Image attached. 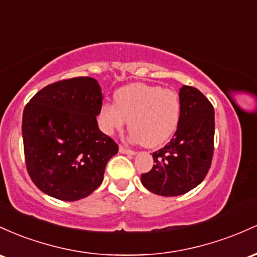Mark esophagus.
Segmentation results:
<instances>
[{
  "instance_id": "obj_1",
  "label": "esophagus",
  "mask_w": 257,
  "mask_h": 257,
  "mask_svg": "<svg viewBox=\"0 0 257 257\" xmlns=\"http://www.w3.org/2000/svg\"><path fill=\"white\" fill-rule=\"evenodd\" d=\"M119 151H120V153H122V154H130V155L136 154V152L132 151V149L126 148V147H123V146H120L119 147Z\"/></svg>"
}]
</instances>
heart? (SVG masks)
<instances>
[{
	"label": "heart",
	"mask_w": 257,
	"mask_h": 257,
	"mask_svg": "<svg viewBox=\"0 0 257 257\" xmlns=\"http://www.w3.org/2000/svg\"><path fill=\"white\" fill-rule=\"evenodd\" d=\"M181 98L170 88L147 83H131L115 93V104L100 108V120L106 134L121 130L128 121L131 138L146 147L165 143L180 125Z\"/></svg>",
	"instance_id": "1"
}]
</instances>
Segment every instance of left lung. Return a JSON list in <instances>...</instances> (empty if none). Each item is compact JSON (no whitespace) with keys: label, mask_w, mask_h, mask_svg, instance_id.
<instances>
[{"label":"left lung","mask_w":257,"mask_h":257,"mask_svg":"<svg viewBox=\"0 0 257 257\" xmlns=\"http://www.w3.org/2000/svg\"><path fill=\"white\" fill-rule=\"evenodd\" d=\"M180 125L164 148L153 153L152 170L141 176L143 186L158 195L176 197L203 182L214 157L215 114L198 88H180Z\"/></svg>","instance_id":"obj_1"}]
</instances>
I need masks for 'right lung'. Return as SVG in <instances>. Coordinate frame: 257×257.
Segmentation results:
<instances>
[{"label":"right lung","instance_id":"right-lung-1","mask_svg":"<svg viewBox=\"0 0 257 257\" xmlns=\"http://www.w3.org/2000/svg\"><path fill=\"white\" fill-rule=\"evenodd\" d=\"M102 99L97 80L80 76L46 86L25 105V165L40 191L74 201L100 186L106 163L119 152L98 128Z\"/></svg>","mask_w":257,"mask_h":257}]
</instances>
